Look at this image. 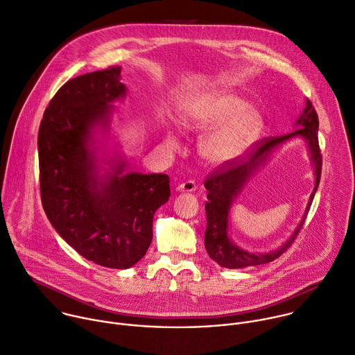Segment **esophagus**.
Instances as JSON below:
<instances>
[{
	"label": "esophagus",
	"instance_id": "esophagus-1",
	"mask_svg": "<svg viewBox=\"0 0 355 355\" xmlns=\"http://www.w3.org/2000/svg\"><path fill=\"white\" fill-rule=\"evenodd\" d=\"M196 189H197L196 183H194V182H191V180H189V182H183V183L178 184L176 191H182V193H193V191H196Z\"/></svg>",
	"mask_w": 355,
	"mask_h": 355
}]
</instances>
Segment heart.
Here are the masks:
<instances>
[{
	"instance_id": "obj_1",
	"label": "heart",
	"mask_w": 355,
	"mask_h": 355,
	"mask_svg": "<svg viewBox=\"0 0 355 355\" xmlns=\"http://www.w3.org/2000/svg\"><path fill=\"white\" fill-rule=\"evenodd\" d=\"M184 128L207 131L198 144L200 155L211 165L227 166L243 158L259 141L264 117L259 109L230 89H217L189 99L180 112ZM166 143L176 147L169 134Z\"/></svg>"
}]
</instances>
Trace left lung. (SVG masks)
Returning a JSON list of instances; mask_svg holds the SVG:
<instances>
[{
  "instance_id": "left-lung-1",
  "label": "left lung",
  "mask_w": 355,
  "mask_h": 355,
  "mask_svg": "<svg viewBox=\"0 0 355 355\" xmlns=\"http://www.w3.org/2000/svg\"><path fill=\"white\" fill-rule=\"evenodd\" d=\"M294 128L297 130L286 135L267 138L264 143H261L257 147L253 155H250L249 161L242 162L241 165H235V164L227 165L224 171L212 173L205 180L204 186L208 191L207 194L208 201L205 202L207 230L204 235V245L208 256L216 263H218L221 267L245 268L249 266L270 263L284 253L295 241L297 235L300 234L305 223V218L308 216V211L315 197V193L318 190V186L320 182V172H322V155H320L319 141H318L319 119L309 99L305 101V107L301 116L297 119ZM295 137H302L307 143L315 175V187L310 196V201L304 211V216L291 239L277 250L264 254L249 252L234 244L229 236V212L233 201L241 192L244 184L250 178L266 163L270 155L282 145H285Z\"/></svg>"
}]
</instances>
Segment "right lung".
Masks as SVG:
<instances>
[{"label":"right lung","instance_id":"right-lung-1","mask_svg":"<svg viewBox=\"0 0 355 355\" xmlns=\"http://www.w3.org/2000/svg\"><path fill=\"white\" fill-rule=\"evenodd\" d=\"M120 67L65 83L37 135L40 194L57 234L83 257L130 268L153 241L155 211L171 196L169 176L127 172V161L99 143L110 134L113 103L127 95Z\"/></svg>","mask_w":355,"mask_h":355}]
</instances>
